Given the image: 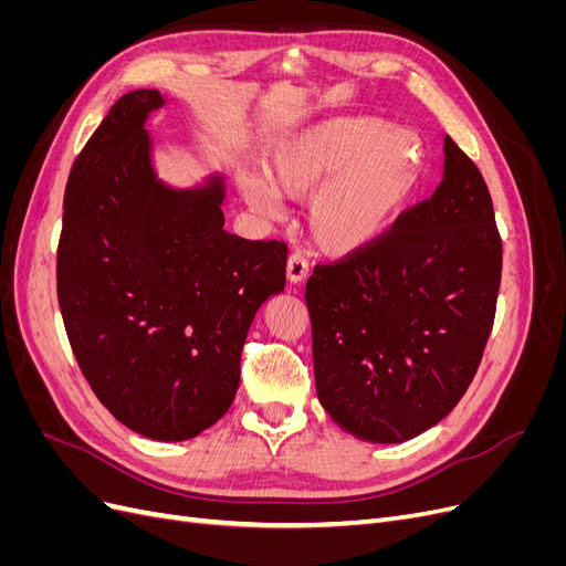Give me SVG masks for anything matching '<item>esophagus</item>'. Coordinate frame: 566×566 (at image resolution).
Segmentation results:
<instances>
[{
	"instance_id": "esophagus-1",
	"label": "esophagus",
	"mask_w": 566,
	"mask_h": 566,
	"mask_svg": "<svg viewBox=\"0 0 566 566\" xmlns=\"http://www.w3.org/2000/svg\"><path fill=\"white\" fill-rule=\"evenodd\" d=\"M306 276H310V264H306V260L302 254H290L287 260V281L297 285L302 281H306Z\"/></svg>"
}]
</instances>
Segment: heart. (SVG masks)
Masks as SVG:
<instances>
[{"mask_svg": "<svg viewBox=\"0 0 566 566\" xmlns=\"http://www.w3.org/2000/svg\"><path fill=\"white\" fill-rule=\"evenodd\" d=\"M420 181V142L380 117H333L281 142L264 179H241L245 200L264 214L279 196L306 200L314 243L333 256L373 245L399 217Z\"/></svg>", "mask_w": 566, "mask_h": 566, "instance_id": "b5f03b06", "label": "heart"}]
</instances>
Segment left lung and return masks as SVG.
<instances>
[{
  "instance_id": "obj_1",
  "label": "left lung",
  "mask_w": 566,
  "mask_h": 566,
  "mask_svg": "<svg viewBox=\"0 0 566 566\" xmlns=\"http://www.w3.org/2000/svg\"><path fill=\"white\" fill-rule=\"evenodd\" d=\"M501 266L486 181L443 136L432 198L306 281L316 394L342 430L401 443L451 413L482 361Z\"/></svg>"
}]
</instances>
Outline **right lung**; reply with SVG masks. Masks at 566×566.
<instances>
[{
    "label": "right lung",
    "instance_id": "add662e5",
    "mask_svg": "<svg viewBox=\"0 0 566 566\" xmlns=\"http://www.w3.org/2000/svg\"><path fill=\"white\" fill-rule=\"evenodd\" d=\"M158 90L115 101L67 177L56 290L80 370L111 413L156 441L227 413L254 314L285 287L287 248L224 231L219 175L158 179L146 119Z\"/></svg>",
    "mask_w": 566,
    "mask_h": 566
}]
</instances>
